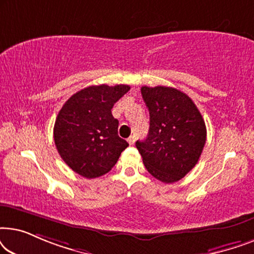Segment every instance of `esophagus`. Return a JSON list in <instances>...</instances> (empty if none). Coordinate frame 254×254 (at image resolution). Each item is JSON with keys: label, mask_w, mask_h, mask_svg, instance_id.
Segmentation results:
<instances>
[{"label": "esophagus", "mask_w": 254, "mask_h": 254, "mask_svg": "<svg viewBox=\"0 0 254 254\" xmlns=\"http://www.w3.org/2000/svg\"><path fill=\"white\" fill-rule=\"evenodd\" d=\"M127 141H128V143H129L130 145L134 144V142H135V135H131V136L128 137Z\"/></svg>", "instance_id": "obj_1"}]
</instances>
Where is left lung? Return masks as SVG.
Masks as SVG:
<instances>
[{
    "label": "left lung",
    "mask_w": 254,
    "mask_h": 254,
    "mask_svg": "<svg viewBox=\"0 0 254 254\" xmlns=\"http://www.w3.org/2000/svg\"><path fill=\"white\" fill-rule=\"evenodd\" d=\"M150 127L136 148L148 172L165 184L184 178L199 161L207 138L200 111L186 93L170 86H142Z\"/></svg>",
    "instance_id": "left-lung-1"
}]
</instances>
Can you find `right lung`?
Listing matches in <instances>:
<instances>
[{
    "mask_svg": "<svg viewBox=\"0 0 254 254\" xmlns=\"http://www.w3.org/2000/svg\"><path fill=\"white\" fill-rule=\"evenodd\" d=\"M130 86L91 85L69 98L54 125L59 154L72 171L92 179L116 165L128 143L118 135L119 121L112 109Z\"/></svg>",
    "mask_w": 254,
    "mask_h": 254,
    "instance_id": "obj_1",
    "label": "right lung"
}]
</instances>
